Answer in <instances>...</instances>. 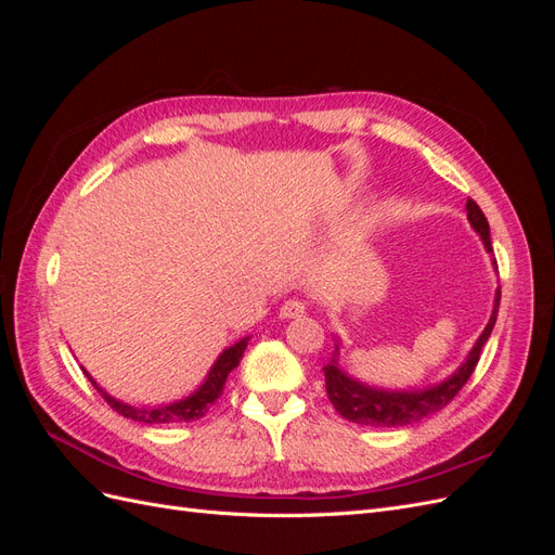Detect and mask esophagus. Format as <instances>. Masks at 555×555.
Instances as JSON below:
<instances>
[{"instance_id": "esophagus-1", "label": "esophagus", "mask_w": 555, "mask_h": 555, "mask_svg": "<svg viewBox=\"0 0 555 555\" xmlns=\"http://www.w3.org/2000/svg\"><path fill=\"white\" fill-rule=\"evenodd\" d=\"M304 314H306V304H304V300H298V298L284 300L282 308H280V317L282 319H298V317H304Z\"/></svg>"}]
</instances>
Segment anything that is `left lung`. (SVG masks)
Segmentation results:
<instances>
[{
  "mask_svg": "<svg viewBox=\"0 0 555 555\" xmlns=\"http://www.w3.org/2000/svg\"><path fill=\"white\" fill-rule=\"evenodd\" d=\"M465 208H467V220L481 236L486 251H493L491 229H489V220H486V215L481 212V208L475 204L473 198H467ZM495 271H498V263H495ZM498 308H500V289L495 292V304H493L489 324H486L483 333L477 338L467 359L461 363L459 371L451 377H447L444 382L435 384V386H428V389L384 391V389H373V386H365L357 379H351L345 371H340V363H338L340 345H335L331 361L324 365L326 393H328V400L333 402V408L338 410V414L345 416L351 424L379 426V428H396V426L416 424V422H422V418L440 412L442 408L449 405L453 398L459 396L465 382L473 377L475 367L479 363V357H481V349H483L486 340L491 338V331L495 326Z\"/></svg>",
  "mask_w": 555,
  "mask_h": 555,
  "instance_id": "left-lung-1",
  "label": "left lung"
}]
</instances>
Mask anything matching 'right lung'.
<instances>
[{"label":"right lung","instance_id":"1","mask_svg":"<svg viewBox=\"0 0 555 555\" xmlns=\"http://www.w3.org/2000/svg\"><path fill=\"white\" fill-rule=\"evenodd\" d=\"M247 343H249V338H243V340H238L236 345L227 347V349L222 351V354H220V359H217L215 365L210 367V373H208V377L204 379V384H201L192 396L182 398V400H176V402H171V405H157V408H133V405H127V402L115 400L113 396H108V393L102 389V386H99L86 371H82V373L88 375V379L92 382L94 389H96L99 393H102V398L108 402V405H111L117 414H122V416H127V418H133V422H141V424H182V422H196V418L204 416V414L210 410L212 402L222 396L227 377H229V373L233 371V367H236V365L241 363L243 351H245Z\"/></svg>","mask_w":555,"mask_h":555}]
</instances>
